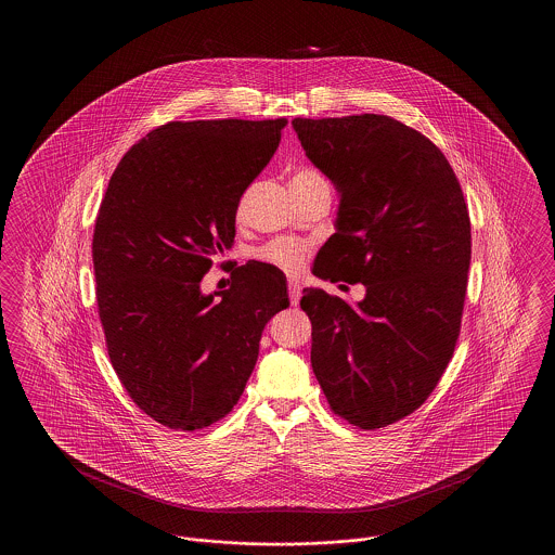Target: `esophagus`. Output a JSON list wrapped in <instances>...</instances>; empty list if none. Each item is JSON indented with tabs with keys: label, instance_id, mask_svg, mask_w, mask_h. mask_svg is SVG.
<instances>
[{
	"label": "esophagus",
	"instance_id": "obj_1",
	"mask_svg": "<svg viewBox=\"0 0 555 555\" xmlns=\"http://www.w3.org/2000/svg\"><path fill=\"white\" fill-rule=\"evenodd\" d=\"M299 297H301V285L297 279H291L289 281V299L293 306L299 304Z\"/></svg>",
	"mask_w": 555,
	"mask_h": 555
}]
</instances>
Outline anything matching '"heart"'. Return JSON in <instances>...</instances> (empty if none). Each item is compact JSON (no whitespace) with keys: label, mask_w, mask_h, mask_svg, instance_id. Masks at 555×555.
<instances>
[{"label":"heart","mask_w":555,"mask_h":555,"mask_svg":"<svg viewBox=\"0 0 555 555\" xmlns=\"http://www.w3.org/2000/svg\"><path fill=\"white\" fill-rule=\"evenodd\" d=\"M318 185H328V181L324 179V175L320 170L312 168V166H297V168H293V172H291V189H293V193H301V191H308V189ZM245 197L247 195H243L238 199L237 210H235L237 218H241L243 210H245ZM310 251H312V247L308 243H304V241L274 238V241L266 243L264 247L258 249V258L266 262V264L276 266V268H281L285 272H297V270L304 268L306 260L310 258Z\"/></svg>","instance_id":"1"}]
</instances>
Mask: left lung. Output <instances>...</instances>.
Returning a JSON list of instances; mask_svg holds the SVG:
<instances>
[{
  "label": "left lung",
  "instance_id": "obj_1",
  "mask_svg": "<svg viewBox=\"0 0 555 555\" xmlns=\"http://www.w3.org/2000/svg\"><path fill=\"white\" fill-rule=\"evenodd\" d=\"M293 129L341 191L337 233L314 274L366 287L358 306L304 291L312 369L339 418L376 430L416 412L453 356L470 268L468 206L443 152L391 116L295 118Z\"/></svg>",
  "mask_w": 555,
  "mask_h": 555
}]
</instances>
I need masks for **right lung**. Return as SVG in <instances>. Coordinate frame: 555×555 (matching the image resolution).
I'll use <instances>...</instances> for the list:
<instances>
[{"instance_id": "right-lung-1", "label": "right lung", "mask_w": 555, "mask_h": 555, "mask_svg": "<svg viewBox=\"0 0 555 555\" xmlns=\"http://www.w3.org/2000/svg\"><path fill=\"white\" fill-rule=\"evenodd\" d=\"M285 125L168 122L109 177L91 247L107 356L137 408L168 428L197 430L235 408L266 322L289 306L285 274L262 262L235 268L220 300L199 289Z\"/></svg>"}]
</instances>
